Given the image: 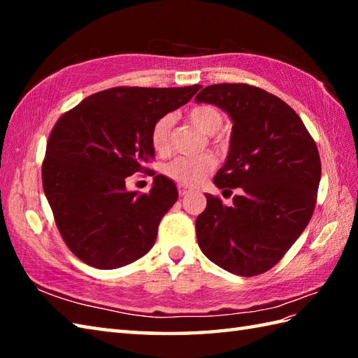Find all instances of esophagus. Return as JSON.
Here are the masks:
<instances>
[{"label": "esophagus", "instance_id": "1", "mask_svg": "<svg viewBox=\"0 0 358 358\" xmlns=\"http://www.w3.org/2000/svg\"><path fill=\"white\" fill-rule=\"evenodd\" d=\"M189 192H191V187H187L186 185H178V194H180V196H186Z\"/></svg>", "mask_w": 358, "mask_h": 358}]
</instances>
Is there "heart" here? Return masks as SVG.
Segmentation results:
<instances>
[{"mask_svg":"<svg viewBox=\"0 0 358 358\" xmlns=\"http://www.w3.org/2000/svg\"><path fill=\"white\" fill-rule=\"evenodd\" d=\"M189 120L199 127L201 132L212 135L220 131L223 126V115L214 106L201 104L195 106L189 110ZM172 129V117L164 115L155 121L150 132V144L157 154H164L169 148V136ZM215 159L210 155L200 157H177L171 163H167L164 172L167 177L177 181L180 185L195 186L208 177L214 171Z\"/></svg>","mask_w":358,"mask_h":358,"instance_id":"heart-1","label":"heart"}]
</instances>
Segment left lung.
Listing matches in <instances>:
<instances>
[{
  "label": "left lung",
  "mask_w": 358,
  "mask_h": 358,
  "mask_svg": "<svg viewBox=\"0 0 358 358\" xmlns=\"http://www.w3.org/2000/svg\"><path fill=\"white\" fill-rule=\"evenodd\" d=\"M196 103L227 112L232 135L214 177L232 194L231 206L210 194L196 217V240L212 263L241 277L273 268L305 231L317 203L322 163L315 141L295 110L266 90L223 83L204 87Z\"/></svg>",
  "instance_id": "1"
}]
</instances>
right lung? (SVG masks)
Returning a JSON list of instances; mask_svg holds the SVG:
<instances>
[{
    "label": "right lung",
    "instance_id": "right-lung-1",
    "mask_svg": "<svg viewBox=\"0 0 358 358\" xmlns=\"http://www.w3.org/2000/svg\"><path fill=\"white\" fill-rule=\"evenodd\" d=\"M201 89L112 87L85 98L53 126L43 162V189L64 243L81 262L117 269L148 254L158 224L178 199L173 181L155 175L149 194L126 178L149 172L158 118Z\"/></svg>",
    "mask_w": 358,
    "mask_h": 358
}]
</instances>
